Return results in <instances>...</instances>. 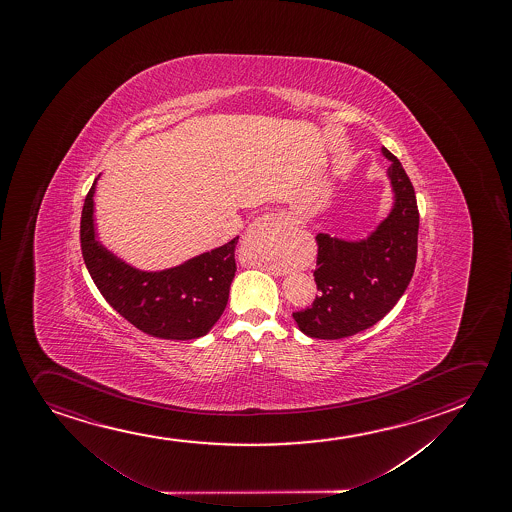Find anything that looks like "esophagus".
<instances>
[{
	"instance_id": "esophagus-1",
	"label": "esophagus",
	"mask_w": 512,
	"mask_h": 512,
	"mask_svg": "<svg viewBox=\"0 0 512 512\" xmlns=\"http://www.w3.org/2000/svg\"><path fill=\"white\" fill-rule=\"evenodd\" d=\"M293 225V221L286 216H280L275 212H266V214H261L249 228V239L253 240L254 244H258L261 249L273 251V249L284 246Z\"/></svg>"
}]
</instances>
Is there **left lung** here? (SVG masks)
Returning a JSON list of instances; mask_svg holds the SVG:
<instances>
[{
    "label": "left lung",
    "mask_w": 512,
    "mask_h": 512,
    "mask_svg": "<svg viewBox=\"0 0 512 512\" xmlns=\"http://www.w3.org/2000/svg\"><path fill=\"white\" fill-rule=\"evenodd\" d=\"M387 169L394 207L366 239L343 240L319 233L315 284L321 291L312 307L294 312L301 333L319 340H340L383 319L413 277L420 214L408 174L387 148Z\"/></svg>",
    "instance_id": "obj_1"
}]
</instances>
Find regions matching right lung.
I'll return each mask as SVG.
<instances>
[{
  "instance_id": "add662e5",
  "label": "right lung",
  "mask_w": 512,
  "mask_h": 512,
  "mask_svg": "<svg viewBox=\"0 0 512 512\" xmlns=\"http://www.w3.org/2000/svg\"><path fill=\"white\" fill-rule=\"evenodd\" d=\"M92 184L83 204V261L104 300L143 333L164 340H195L211 331L225 312L239 237L183 265L143 272L116 258L96 239Z\"/></svg>"
}]
</instances>
